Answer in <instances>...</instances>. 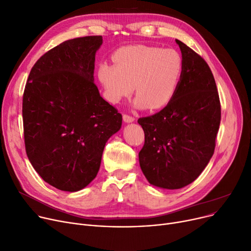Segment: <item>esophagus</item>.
<instances>
[{
	"label": "esophagus",
	"mask_w": 251,
	"mask_h": 251,
	"mask_svg": "<svg viewBox=\"0 0 251 251\" xmlns=\"http://www.w3.org/2000/svg\"><path fill=\"white\" fill-rule=\"evenodd\" d=\"M123 120L125 123H132L134 121V118L132 116H129L127 114L123 115Z\"/></svg>",
	"instance_id": "1"
}]
</instances>
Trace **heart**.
<instances>
[{"instance_id": "1", "label": "heart", "mask_w": 251, "mask_h": 251, "mask_svg": "<svg viewBox=\"0 0 251 251\" xmlns=\"http://www.w3.org/2000/svg\"><path fill=\"white\" fill-rule=\"evenodd\" d=\"M115 65L102 63L99 78L107 99L119 103L133 91L136 108L159 110L175 97L184 63L173 49L129 46L114 55Z\"/></svg>"}]
</instances>
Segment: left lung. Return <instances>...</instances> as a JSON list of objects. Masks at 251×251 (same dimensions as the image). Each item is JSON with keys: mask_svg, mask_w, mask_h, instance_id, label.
I'll return each instance as SVG.
<instances>
[{"mask_svg": "<svg viewBox=\"0 0 251 251\" xmlns=\"http://www.w3.org/2000/svg\"><path fill=\"white\" fill-rule=\"evenodd\" d=\"M184 63L175 97L152 116L138 119L144 131L142 173L153 186L179 189L199 177L215 151L221 103L206 62L176 39Z\"/></svg>", "mask_w": 251, "mask_h": 251, "instance_id": "1", "label": "left lung"}]
</instances>
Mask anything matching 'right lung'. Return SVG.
<instances>
[{"instance_id": "add662e5", "label": "right lung", "mask_w": 251, "mask_h": 251, "mask_svg": "<svg viewBox=\"0 0 251 251\" xmlns=\"http://www.w3.org/2000/svg\"><path fill=\"white\" fill-rule=\"evenodd\" d=\"M101 44L100 35L60 44L36 61L25 85L26 153L44 181L63 191L81 190L97 177L105 142L122 125L95 84Z\"/></svg>"}]
</instances>
